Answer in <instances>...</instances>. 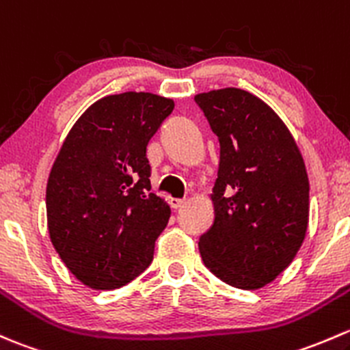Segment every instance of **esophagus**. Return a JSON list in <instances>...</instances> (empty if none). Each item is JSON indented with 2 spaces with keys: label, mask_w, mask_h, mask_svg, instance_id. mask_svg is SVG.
Returning <instances> with one entry per match:
<instances>
[{
  "label": "esophagus",
  "mask_w": 350,
  "mask_h": 350,
  "mask_svg": "<svg viewBox=\"0 0 350 350\" xmlns=\"http://www.w3.org/2000/svg\"><path fill=\"white\" fill-rule=\"evenodd\" d=\"M185 203H186V200H181V198H169V204H171V208H174V209L181 208Z\"/></svg>",
  "instance_id": "obj_1"
}]
</instances>
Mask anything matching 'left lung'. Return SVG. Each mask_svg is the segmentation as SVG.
<instances>
[{"label":"left lung","instance_id":"left-lung-1","mask_svg":"<svg viewBox=\"0 0 350 350\" xmlns=\"http://www.w3.org/2000/svg\"><path fill=\"white\" fill-rule=\"evenodd\" d=\"M219 139L215 223L200 238L204 267L258 290L295 258L308 226V176L288 127L262 98L228 87L194 97Z\"/></svg>","mask_w":350,"mask_h":350}]
</instances>
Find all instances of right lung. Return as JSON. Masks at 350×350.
Here are the masks:
<instances>
[{
  "mask_svg": "<svg viewBox=\"0 0 350 350\" xmlns=\"http://www.w3.org/2000/svg\"><path fill=\"white\" fill-rule=\"evenodd\" d=\"M172 98L124 92L94 102L65 137L46 183L50 240L77 280L113 290L149 267L171 208L150 191L146 149Z\"/></svg>",
  "mask_w": 350,
  "mask_h": 350,
  "instance_id": "obj_1",
  "label": "right lung"
}]
</instances>
